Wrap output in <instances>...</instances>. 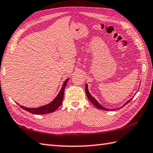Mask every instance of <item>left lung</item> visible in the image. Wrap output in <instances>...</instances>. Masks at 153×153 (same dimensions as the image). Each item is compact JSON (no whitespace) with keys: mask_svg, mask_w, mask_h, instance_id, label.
Returning a JSON list of instances; mask_svg holds the SVG:
<instances>
[{"mask_svg":"<svg viewBox=\"0 0 153 153\" xmlns=\"http://www.w3.org/2000/svg\"><path fill=\"white\" fill-rule=\"evenodd\" d=\"M85 92H86V95H87V97H88V99L90 100L91 102V103L93 104V105H95V106L97 107V108H99V109H100V110H110V109H108V108H105V107H103L102 106L100 105V104H99L98 102H97L95 99L93 98V97L91 96V94H90L89 92L88 87H87V84H86V85H85ZM131 99L128 100V101H127V102L124 104V105H123V106L126 105L127 104L130 102L131 100ZM123 106H122V107H123ZM122 107H121V108H122ZM118 109H119V108H118ZM110 110H114V109H110Z\"/></svg>","mask_w":153,"mask_h":153,"instance_id":"1","label":"left lung"}]
</instances>
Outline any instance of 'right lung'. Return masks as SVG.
<instances>
[{"instance_id": "add662e5", "label": "right lung", "mask_w": 153, "mask_h": 153, "mask_svg": "<svg viewBox=\"0 0 153 153\" xmlns=\"http://www.w3.org/2000/svg\"><path fill=\"white\" fill-rule=\"evenodd\" d=\"M68 79H67L64 82L62 87L61 88V90L60 91L59 93H58V95H57L56 98H55L51 103L48 104V105L41 107H38V108H27V107L23 106L22 105H19V106L24 110H26V111L32 114H45L54 112L55 110L61 105L62 102V100L64 98V92Z\"/></svg>"}]
</instances>
